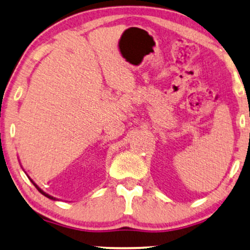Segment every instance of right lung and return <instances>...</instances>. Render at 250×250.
I'll return each mask as SVG.
<instances>
[{"mask_svg":"<svg viewBox=\"0 0 250 250\" xmlns=\"http://www.w3.org/2000/svg\"><path fill=\"white\" fill-rule=\"evenodd\" d=\"M33 184H35V183H33ZM35 186H36V184H35ZM36 188H37V189H38V191H39V192H42V195H44V196H46V197H47V198H51V199H55V198H53V197H52V196H50V195H47V193H45V192H44V191H42V189H39V188H38V187H37V186H36Z\"/></svg>","mask_w":250,"mask_h":250,"instance_id":"add662e5","label":"right lung"}]
</instances>
